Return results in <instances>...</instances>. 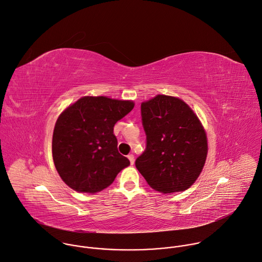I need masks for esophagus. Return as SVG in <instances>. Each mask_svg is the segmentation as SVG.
Returning a JSON list of instances; mask_svg holds the SVG:
<instances>
[{
	"label": "esophagus",
	"instance_id": "1",
	"mask_svg": "<svg viewBox=\"0 0 262 262\" xmlns=\"http://www.w3.org/2000/svg\"><path fill=\"white\" fill-rule=\"evenodd\" d=\"M128 159H129V161H130V164H131V165H134V161H135L134 156H133V155H128Z\"/></svg>",
	"mask_w": 262,
	"mask_h": 262
}]
</instances>
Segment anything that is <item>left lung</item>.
<instances>
[{"label":"left lung","mask_w":262,"mask_h":262,"mask_svg":"<svg viewBox=\"0 0 262 262\" xmlns=\"http://www.w3.org/2000/svg\"><path fill=\"white\" fill-rule=\"evenodd\" d=\"M146 148L135 161L148 185L160 192L183 191L201 174L208 152L199 118L181 99L157 95L141 103Z\"/></svg>","instance_id":"8db88e82"}]
</instances>
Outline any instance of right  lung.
Masks as SVG:
<instances>
[{"mask_svg": "<svg viewBox=\"0 0 262 262\" xmlns=\"http://www.w3.org/2000/svg\"><path fill=\"white\" fill-rule=\"evenodd\" d=\"M133 107L131 100L85 96L61 113L54 127L52 155L59 176L71 188L98 192L130 165L118 151L114 126Z\"/></svg>", "mask_w": 262, "mask_h": 262, "instance_id": "add662e5", "label": "right lung"}]
</instances>
